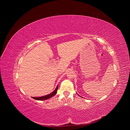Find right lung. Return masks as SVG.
<instances>
[{
	"label": "right lung",
	"instance_id": "add662e5",
	"mask_svg": "<svg viewBox=\"0 0 130 130\" xmlns=\"http://www.w3.org/2000/svg\"><path fill=\"white\" fill-rule=\"evenodd\" d=\"M58 89V85L57 86V87H56V88H55V89L52 92H51V94H48V95L44 96H42V97H32V98L33 99L37 100H47V99H48L49 98H51L52 97H53V96H54L55 94H56L57 92Z\"/></svg>",
	"mask_w": 130,
	"mask_h": 130
}]
</instances>
